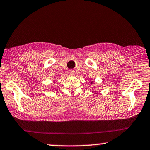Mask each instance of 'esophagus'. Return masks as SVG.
I'll use <instances>...</instances> for the list:
<instances>
[{"label":"esophagus","instance_id":"1","mask_svg":"<svg viewBox=\"0 0 150 150\" xmlns=\"http://www.w3.org/2000/svg\"><path fill=\"white\" fill-rule=\"evenodd\" d=\"M74 74V71L73 70H70V71H69V74Z\"/></svg>","mask_w":150,"mask_h":150}]
</instances>
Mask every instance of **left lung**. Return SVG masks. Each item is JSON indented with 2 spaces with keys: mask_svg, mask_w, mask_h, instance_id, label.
I'll list each match as a JSON object with an SVG mask.
<instances>
[{
  "mask_svg": "<svg viewBox=\"0 0 150 150\" xmlns=\"http://www.w3.org/2000/svg\"><path fill=\"white\" fill-rule=\"evenodd\" d=\"M93 83V82H91V84H92Z\"/></svg>",
  "mask_w": 150,
  "mask_h": 150,
  "instance_id": "left-lung-1",
  "label": "left lung"
}]
</instances>
